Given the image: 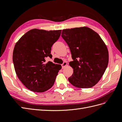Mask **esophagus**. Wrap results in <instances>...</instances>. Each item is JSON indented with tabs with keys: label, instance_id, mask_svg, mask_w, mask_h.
<instances>
[{
	"label": "esophagus",
	"instance_id": "1",
	"mask_svg": "<svg viewBox=\"0 0 122 122\" xmlns=\"http://www.w3.org/2000/svg\"><path fill=\"white\" fill-rule=\"evenodd\" d=\"M67 65V62H66V61H65V62H63V64H61V66H62V69H64L66 66Z\"/></svg>",
	"mask_w": 122,
	"mask_h": 122
}]
</instances>
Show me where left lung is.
Segmentation results:
<instances>
[{
  "instance_id": "8db88e82",
  "label": "left lung",
  "mask_w": 122,
  "mask_h": 122,
  "mask_svg": "<svg viewBox=\"0 0 122 122\" xmlns=\"http://www.w3.org/2000/svg\"><path fill=\"white\" fill-rule=\"evenodd\" d=\"M61 36L69 47L73 69L68 78L73 86L91 88L100 80L107 67L109 55L105 43L97 33L87 27L63 29Z\"/></svg>"
}]
</instances>
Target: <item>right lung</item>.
Returning a JSON list of instances; mask_svg holds the SVG:
<instances>
[{
    "label": "right lung",
    "mask_w": 122,
    "mask_h": 122,
    "mask_svg": "<svg viewBox=\"0 0 122 122\" xmlns=\"http://www.w3.org/2000/svg\"><path fill=\"white\" fill-rule=\"evenodd\" d=\"M61 31L32 29L16 43L13 54L15 70L21 82L31 91L42 93L54 84L61 66L46 60L52 57L51 47Z\"/></svg>",
    "instance_id": "1"
}]
</instances>
